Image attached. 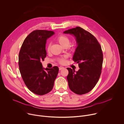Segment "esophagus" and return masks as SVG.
<instances>
[{"label": "esophagus", "mask_w": 124, "mask_h": 124, "mask_svg": "<svg viewBox=\"0 0 124 124\" xmlns=\"http://www.w3.org/2000/svg\"><path fill=\"white\" fill-rule=\"evenodd\" d=\"M64 69V68L63 67H62V66H60V67H59V70H62V69Z\"/></svg>", "instance_id": "esophagus-1"}]
</instances>
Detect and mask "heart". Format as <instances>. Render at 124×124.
<instances>
[{"label": "heart", "mask_w": 124, "mask_h": 124, "mask_svg": "<svg viewBox=\"0 0 124 124\" xmlns=\"http://www.w3.org/2000/svg\"><path fill=\"white\" fill-rule=\"evenodd\" d=\"M57 41L59 43V44L62 45L63 46H68L70 43V39L69 37L64 34H61L56 38ZM51 47V44L49 43L47 46V51H49ZM58 62L61 64H64L66 62V57H62L59 59Z\"/></svg>", "instance_id": "b5f03b06"}]
</instances>
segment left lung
I'll return each mask as SVG.
<instances>
[{
  "mask_svg": "<svg viewBox=\"0 0 124 124\" xmlns=\"http://www.w3.org/2000/svg\"><path fill=\"white\" fill-rule=\"evenodd\" d=\"M64 33L73 34L76 38L78 46L73 59L80 68L76 72L73 69L67 68L69 87L77 94H86L95 86L101 73L103 54L101 46L91 33L80 27L69 29Z\"/></svg>",
  "mask_w": 124,
  "mask_h": 124,
  "instance_id": "1",
  "label": "left lung"
}]
</instances>
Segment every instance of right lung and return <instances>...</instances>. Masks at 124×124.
Returning a JSON list of instances; mask_svg holds the SVG:
<instances>
[{"label": "right lung", "instance_id": "1", "mask_svg": "<svg viewBox=\"0 0 124 124\" xmlns=\"http://www.w3.org/2000/svg\"><path fill=\"white\" fill-rule=\"evenodd\" d=\"M54 31L36 30L24 40L19 56V66L22 78L28 89L38 95H44L52 90L59 68L42 67L41 61L46 57V44Z\"/></svg>", "mask_w": 124, "mask_h": 124}]
</instances>
